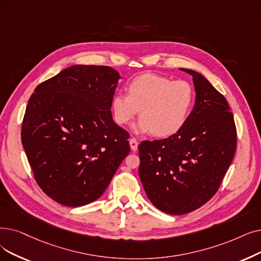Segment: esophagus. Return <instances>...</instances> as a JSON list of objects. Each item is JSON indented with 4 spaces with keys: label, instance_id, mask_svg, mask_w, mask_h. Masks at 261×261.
I'll use <instances>...</instances> for the list:
<instances>
[{
    "label": "esophagus",
    "instance_id": "1",
    "mask_svg": "<svg viewBox=\"0 0 261 261\" xmlns=\"http://www.w3.org/2000/svg\"><path fill=\"white\" fill-rule=\"evenodd\" d=\"M129 143H130L131 149H132L133 151H137V150H138V141L135 140L134 138H131V139L129 140Z\"/></svg>",
    "mask_w": 261,
    "mask_h": 261
}]
</instances>
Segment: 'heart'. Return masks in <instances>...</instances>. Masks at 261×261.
<instances>
[{"instance_id":"b5f03b06","label":"heart","mask_w":261,"mask_h":261,"mask_svg":"<svg viewBox=\"0 0 261 261\" xmlns=\"http://www.w3.org/2000/svg\"><path fill=\"white\" fill-rule=\"evenodd\" d=\"M194 90L184 80L172 81L158 74H143L127 86V96L117 94L112 99L113 117L123 126L139 114L135 133H152L167 138L186 123L193 106Z\"/></svg>"}]
</instances>
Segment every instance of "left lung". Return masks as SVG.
Masks as SVG:
<instances>
[{
	"instance_id": "1",
	"label": "left lung",
	"mask_w": 261,
	"mask_h": 261,
	"mask_svg": "<svg viewBox=\"0 0 261 261\" xmlns=\"http://www.w3.org/2000/svg\"><path fill=\"white\" fill-rule=\"evenodd\" d=\"M180 70L193 76V110L177 133L139 146L146 195L155 208L173 215L194 211L217 193L237 147L227 100L202 74Z\"/></svg>"
}]
</instances>
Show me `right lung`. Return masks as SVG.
<instances>
[{"instance_id":"add662e5","label":"right lung","mask_w":261,"mask_h":261,"mask_svg":"<svg viewBox=\"0 0 261 261\" xmlns=\"http://www.w3.org/2000/svg\"><path fill=\"white\" fill-rule=\"evenodd\" d=\"M120 79L108 66L74 65L35 88L21 141L36 182L53 200L80 207L105 193L130 152L112 117Z\"/></svg>"}]
</instances>
